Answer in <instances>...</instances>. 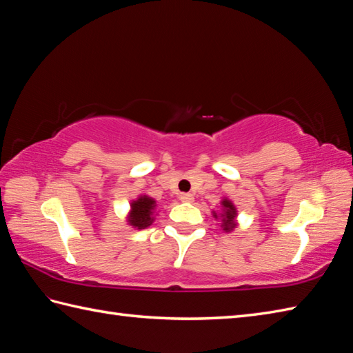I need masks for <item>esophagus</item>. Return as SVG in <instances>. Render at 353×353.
Returning a JSON list of instances; mask_svg holds the SVG:
<instances>
[{
	"label": "esophagus",
	"instance_id": "obj_1",
	"mask_svg": "<svg viewBox=\"0 0 353 353\" xmlns=\"http://www.w3.org/2000/svg\"><path fill=\"white\" fill-rule=\"evenodd\" d=\"M181 201H183V203H191V201L194 200V196L192 194H181Z\"/></svg>",
	"mask_w": 353,
	"mask_h": 353
}]
</instances>
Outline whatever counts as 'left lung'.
I'll return each mask as SVG.
<instances>
[{
  "instance_id": "left-lung-1",
  "label": "left lung",
  "mask_w": 353,
  "mask_h": 353,
  "mask_svg": "<svg viewBox=\"0 0 353 353\" xmlns=\"http://www.w3.org/2000/svg\"><path fill=\"white\" fill-rule=\"evenodd\" d=\"M221 211L220 212H212L214 214V219L215 220H221V228L224 232H232L235 230V228L238 226V211H236V206L234 205V201L229 200L228 197H223L221 201Z\"/></svg>"
}]
</instances>
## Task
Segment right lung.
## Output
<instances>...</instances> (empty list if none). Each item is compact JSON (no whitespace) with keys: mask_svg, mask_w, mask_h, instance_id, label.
Masks as SVG:
<instances>
[{"mask_svg":"<svg viewBox=\"0 0 353 353\" xmlns=\"http://www.w3.org/2000/svg\"><path fill=\"white\" fill-rule=\"evenodd\" d=\"M156 200L147 194H139V196L130 201V209L127 212L125 221L133 229H145L152 226L156 219Z\"/></svg>","mask_w":353,"mask_h":353,"instance_id":"add662e5","label":"right lung"}]
</instances>
